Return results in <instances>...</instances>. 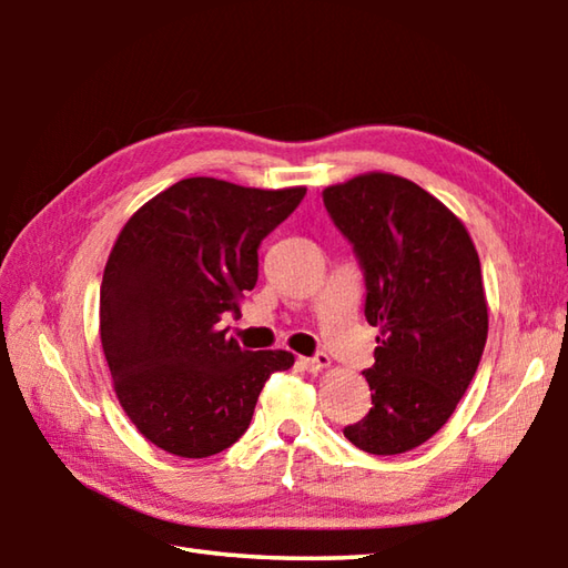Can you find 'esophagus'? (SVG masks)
Segmentation results:
<instances>
[{"instance_id":"obj_1","label":"esophagus","mask_w":568,"mask_h":568,"mask_svg":"<svg viewBox=\"0 0 568 568\" xmlns=\"http://www.w3.org/2000/svg\"><path fill=\"white\" fill-rule=\"evenodd\" d=\"M301 365L305 371H311V373H318V371H323V368H328L331 365V358L325 353H318V355H313V358H301Z\"/></svg>"}]
</instances>
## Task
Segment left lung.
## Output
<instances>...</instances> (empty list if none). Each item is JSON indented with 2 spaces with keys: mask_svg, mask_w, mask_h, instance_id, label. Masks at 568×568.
I'll use <instances>...</instances> for the list:
<instances>
[{
  "mask_svg": "<svg viewBox=\"0 0 568 568\" xmlns=\"http://www.w3.org/2000/svg\"><path fill=\"white\" fill-rule=\"evenodd\" d=\"M365 275V318L381 331L368 416L343 430L373 456L436 434L474 381L488 335L480 261L466 225L430 192L390 172L323 190Z\"/></svg>",
  "mask_w": 568,
  "mask_h": 568,
  "instance_id": "8db88e82",
  "label": "left lung"
}]
</instances>
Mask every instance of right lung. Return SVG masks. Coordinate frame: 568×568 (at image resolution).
<instances>
[{
  "label": "right lung",
  "mask_w": 568,
  "mask_h": 568,
  "mask_svg": "<svg viewBox=\"0 0 568 568\" xmlns=\"http://www.w3.org/2000/svg\"><path fill=\"white\" fill-rule=\"evenodd\" d=\"M305 187L261 190L187 178L134 213L100 287V338L134 428L180 458L220 454L245 434L287 351H243L220 328L257 283V247Z\"/></svg>",
  "instance_id": "add662e5"
}]
</instances>
